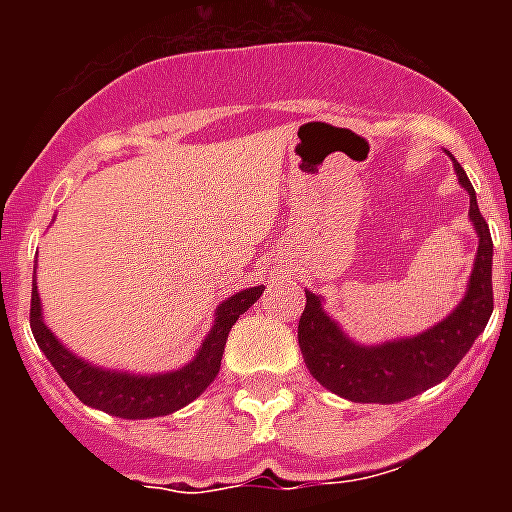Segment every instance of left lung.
I'll return each mask as SVG.
<instances>
[{
	"mask_svg": "<svg viewBox=\"0 0 512 512\" xmlns=\"http://www.w3.org/2000/svg\"><path fill=\"white\" fill-rule=\"evenodd\" d=\"M459 184L469 192V220L477 230L479 248L467 295L451 315L418 336L364 346L341 330L323 310V300L305 289V310L297 325L302 359L325 390L351 402L410 400L454 372L492 315V238L477 207V194L467 171L454 161Z\"/></svg>",
	"mask_w": 512,
	"mask_h": 512,
	"instance_id": "left-lung-1",
	"label": "left lung"
}]
</instances>
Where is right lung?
Masks as SVG:
<instances>
[{
    "label": "right lung",
    "mask_w": 512,
    "mask_h": 512,
    "mask_svg": "<svg viewBox=\"0 0 512 512\" xmlns=\"http://www.w3.org/2000/svg\"><path fill=\"white\" fill-rule=\"evenodd\" d=\"M261 292H264V284L243 289L238 295L228 297L215 310V323H212L210 333L202 341L197 356L189 364H184L182 369L164 374L115 372V369L92 366L89 361L71 354L69 348L53 336L51 328L43 323L40 295L35 284L33 300H30V328H33V336L45 359L51 361L53 369L61 374L63 382L69 384V390L84 405L128 420L158 418V415H169L174 410L184 408L210 387L212 379L220 372V361H223L230 328L253 302L259 300Z\"/></svg>",
    "instance_id": "right-lung-1"
}]
</instances>
